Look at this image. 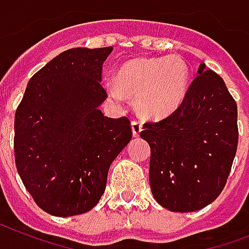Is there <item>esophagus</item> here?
I'll return each instance as SVG.
<instances>
[{
  "label": "esophagus",
  "mask_w": 249,
  "mask_h": 249,
  "mask_svg": "<svg viewBox=\"0 0 249 249\" xmlns=\"http://www.w3.org/2000/svg\"><path fill=\"white\" fill-rule=\"evenodd\" d=\"M131 128H132V135H134L135 138H138L142 130V122H139V121H132V123H131Z\"/></svg>",
  "instance_id": "obj_1"
}]
</instances>
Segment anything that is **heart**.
Returning a JSON list of instances; mask_svg holds the SVG:
<instances>
[{
  "label": "heart",
  "mask_w": 249,
  "mask_h": 249,
  "mask_svg": "<svg viewBox=\"0 0 249 249\" xmlns=\"http://www.w3.org/2000/svg\"><path fill=\"white\" fill-rule=\"evenodd\" d=\"M114 80H107V94L123 101L127 93L136 94L139 109L148 117L171 114L184 101L190 88V67L182 57L138 58L123 63Z\"/></svg>",
  "instance_id": "heart-1"
}]
</instances>
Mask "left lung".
<instances>
[{"mask_svg": "<svg viewBox=\"0 0 249 249\" xmlns=\"http://www.w3.org/2000/svg\"><path fill=\"white\" fill-rule=\"evenodd\" d=\"M180 107L140 132L151 146L149 183L167 211L195 212L222 192L238 146V107L223 79L200 63Z\"/></svg>", "mask_w": 249, "mask_h": 249, "instance_id": "8db88e82", "label": "left lung"}]
</instances>
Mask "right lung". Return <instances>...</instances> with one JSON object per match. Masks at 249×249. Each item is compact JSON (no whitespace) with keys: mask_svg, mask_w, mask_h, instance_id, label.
I'll list each match as a JSON object with an SVG mask.
<instances>
[{"mask_svg":"<svg viewBox=\"0 0 249 249\" xmlns=\"http://www.w3.org/2000/svg\"><path fill=\"white\" fill-rule=\"evenodd\" d=\"M113 48H74L30 79L15 113V165L42 211L70 217L90 211L107 171L132 138L126 117L100 110L107 97L103 65Z\"/></svg>","mask_w":249,"mask_h":249,"instance_id":"1","label":"right lung"}]
</instances>
